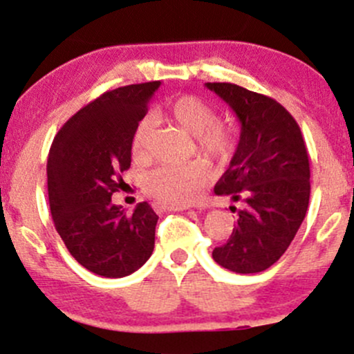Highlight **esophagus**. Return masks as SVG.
I'll list each match as a JSON object with an SVG mask.
<instances>
[{
  "mask_svg": "<svg viewBox=\"0 0 354 354\" xmlns=\"http://www.w3.org/2000/svg\"><path fill=\"white\" fill-rule=\"evenodd\" d=\"M159 210H174V212H180V210H187V205H174V203H166V202H158L154 203Z\"/></svg>",
  "mask_w": 354,
  "mask_h": 354,
  "instance_id": "1",
  "label": "esophagus"
}]
</instances>
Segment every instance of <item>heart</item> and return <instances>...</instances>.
I'll use <instances>...</instances> for the list:
<instances>
[{
  "mask_svg": "<svg viewBox=\"0 0 354 354\" xmlns=\"http://www.w3.org/2000/svg\"><path fill=\"white\" fill-rule=\"evenodd\" d=\"M166 117L192 133L196 151L208 161H224L234 147L236 133L227 122L217 120V110L207 100L183 95L167 103ZM154 124L149 117L137 122L132 133V154L137 161H147L152 151ZM208 180V166L203 161L181 165H161L144 180V189L161 202L187 205L196 198Z\"/></svg>",
  "mask_w": 354,
  "mask_h": 354,
  "instance_id": "obj_1",
  "label": "heart"
}]
</instances>
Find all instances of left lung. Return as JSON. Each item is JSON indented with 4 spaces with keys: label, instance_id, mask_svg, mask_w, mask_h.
<instances>
[{
    "label": "left lung",
    "instance_id": "8db88e82",
    "mask_svg": "<svg viewBox=\"0 0 354 354\" xmlns=\"http://www.w3.org/2000/svg\"><path fill=\"white\" fill-rule=\"evenodd\" d=\"M236 111L241 137L214 192L241 202L225 244L212 256L234 273H259L278 261L302 225L310 165L299 124L277 100L232 83H207Z\"/></svg>",
    "mask_w": 354,
    "mask_h": 354
}]
</instances>
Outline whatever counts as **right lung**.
Returning a JSON list of instances; mask_svg holds the SVG:
<instances>
[{"mask_svg": "<svg viewBox=\"0 0 354 354\" xmlns=\"http://www.w3.org/2000/svg\"><path fill=\"white\" fill-rule=\"evenodd\" d=\"M159 81L105 91L62 125L47 159L55 230L74 259L105 278L139 270L154 249L158 215L147 202L127 215L111 202L130 167L132 133Z\"/></svg>", "mask_w": 354, "mask_h": 354, "instance_id": "1", "label": "right lung"}]
</instances>
